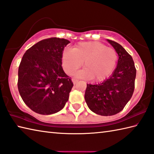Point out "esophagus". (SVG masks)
I'll return each mask as SVG.
<instances>
[{"label":"esophagus","instance_id":"obj_1","mask_svg":"<svg viewBox=\"0 0 154 154\" xmlns=\"http://www.w3.org/2000/svg\"><path fill=\"white\" fill-rule=\"evenodd\" d=\"M72 81H73V83H74V84H76L77 82H78V79H72Z\"/></svg>","mask_w":154,"mask_h":154}]
</instances>
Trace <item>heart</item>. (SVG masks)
Returning a JSON list of instances; mask_svg holds the SVG:
<instances>
[{
    "label": "heart",
    "mask_w": 154,
    "mask_h": 154,
    "mask_svg": "<svg viewBox=\"0 0 154 154\" xmlns=\"http://www.w3.org/2000/svg\"><path fill=\"white\" fill-rule=\"evenodd\" d=\"M117 53L113 48L99 42H81L73 50L64 51L62 66L65 73L73 74L83 62V69L78 75L91 78L96 81H103L110 76L116 67Z\"/></svg>",
    "instance_id": "1"
}]
</instances>
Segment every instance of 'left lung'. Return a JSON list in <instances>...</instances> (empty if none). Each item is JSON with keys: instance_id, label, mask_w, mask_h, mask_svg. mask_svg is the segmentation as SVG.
Returning a JSON list of instances; mask_svg holds the SVG:
<instances>
[{"instance_id": "8db88e82", "label": "left lung", "mask_w": 154, "mask_h": 154, "mask_svg": "<svg viewBox=\"0 0 154 154\" xmlns=\"http://www.w3.org/2000/svg\"><path fill=\"white\" fill-rule=\"evenodd\" d=\"M119 55L116 69L109 79L96 85H87L85 99L93 112L112 116L120 112L131 99L135 87L136 69L133 59L122 45L107 40Z\"/></svg>"}]
</instances>
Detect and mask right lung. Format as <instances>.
Segmentation results:
<instances>
[{
  "mask_svg": "<svg viewBox=\"0 0 154 154\" xmlns=\"http://www.w3.org/2000/svg\"><path fill=\"white\" fill-rule=\"evenodd\" d=\"M70 42L50 38L32 45L18 67V89L34 112L48 115L64 107L73 83L61 67L63 49Z\"/></svg>",
  "mask_w": 154,
  "mask_h": 154,
  "instance_id": "right-lung-1",
  "label": "right lung"
}]
</instances>
